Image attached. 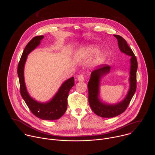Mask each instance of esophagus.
Wrapping results in <instances>:
<instances>
[{"label": "esophagus", "mask_w": 155, "mask_h": 155, "mask_svg": "<svg viewBox=\"0 0 155 155\" xmlns=\"http://www.w3.org/2000/svg\"><path fill=\"white\" fill-rule=\"evenodd\" d=\"M78 80L79 81H83L84 80V75H80L78 77Z\"/></svg>", "instance_id": "obj_1"}]
</instances>
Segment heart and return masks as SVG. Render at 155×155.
Returning a JSON list of instances; mask_svg holds the SVG:
<instances>
[{
	"label": "heart",
	"mask_w": 155,
	"mask_h": 155,
	"mask_svg": "<svg viewBox=\"0 0 155 155\" xmlns=\"http://www.w3.org/2000/svg\"><path fill=\"white\" fill-rule=\"evenodd\" d=\"M97 51H98V49L96 47H91L89 49V51L91 54H95L97 52ZM105 58V54L103 53H101L97 55L96 60L97 63H101L104 61Z\"/></svg>",
	"instance_id": "heart-1"
}]
</instances>
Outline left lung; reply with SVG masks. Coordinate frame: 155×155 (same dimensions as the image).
I'll return each mask as SVG.
<instances>
[{
  "mask_svg": "<svg viewBox=\"0 0 155 155\" xmlns=\"http://www.w3.org/2000/svg\"><path fill=\"white\" fill-rule=\"evenodd\" d=\"M117 38L118 47L121 51L130 56V88L125 99L121 102L115 105H107L100 101L98 98L99 92V80L101 77L108 73L110 66L107 64H102L99 68L94 70L91 74V77L88 82V101L93 111L98 116L103 118H112L117 117L126 110L137 87V58L131 48L127 45V41L120 35H114Z\"/></svg>",
  "mask_w": 155,
  "mask_h": 155,
  "instance_id": "8db88e82",
  "label": "left lung"
}]
</instances>
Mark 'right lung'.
I'll use <instances>...</instances> for the list:
<instances>
[{
	"instance_id": "right-lung-1",
	"label": "right lung",
	"mask_w": 155,
	"mask_h": 155,
	"mask_svg": "<svg viewBox=\"0 0 155 155\" xmlns=\"http://www.w3.org/2000/svg\"><path fill=\"white\" fill-rule=\"evenodd\" d=\"M43 35L34 37L26 46L18 65V75L20 85V93L30 109L37 118L44 120H55L60 118L68 108V97L71 88L74 85V78L66 80L61 86L58 92L48 102L40 103L29 95L25 83L24 68L27 56L40 43Z\"/></svg>"
}]
</instances>
